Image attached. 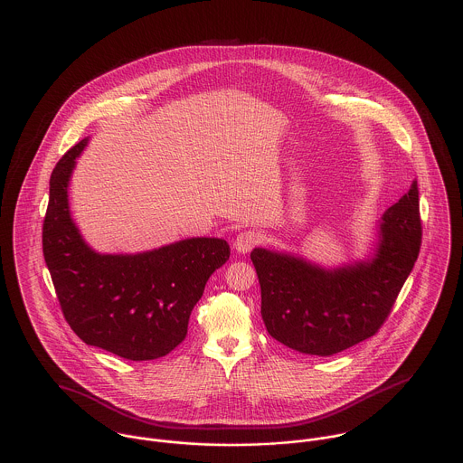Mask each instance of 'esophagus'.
Listing matches in <instances>:
<instances>
[{"label":"esophagus","instance_id":"1","mask_svg":"<svg viewBox=\"0 0 463 463\" xmlns=\"http://www.w3.org/2000/svg\"><path fill=\"white\" fill-rule=\"evenodd\" d=\"M260 243V234L253 229H247V231H241L238 236H236V241H234V249L241 253H247L250 250L253 249L255 245Z\"/></svg>","mask_w":463,"mask_h":463}]
</instances>
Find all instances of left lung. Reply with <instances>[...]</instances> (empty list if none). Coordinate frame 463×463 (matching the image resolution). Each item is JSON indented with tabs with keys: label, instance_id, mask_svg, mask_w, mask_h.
<instances>
[{
	"label": "left lung",
	"instance_id": "left-lung-1",
	"mask_svg": "<svg viewBox=\"0 0 463 463\" xmlns=\"http://www.w3.org/2000/svg\"><path fill=\"white\" fill-rule=\"evenodd\" d=\"M421 247L418 181L383 214L377 253L326 271L303 259L255 249L250 259L260 284L268 333L287 347L316 356L342 353L373 336L392 314Z\"/></svg>",
	"mask_w": 463,
	"mask_h": 463
}]
</instances>
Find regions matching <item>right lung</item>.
<instances>
[{
    "label": "right lung",
    "instance_id": "add662e5",
    "mask_svg": "<svg viewBox=\"0 0 463 463\" xmlns=\"http://www.w3.org/2000/svg\"><path fill=\"white\" fill-rule=\"evenodd\" d=\"M86 139L71 147L51 175L42 250L71 331L88 345L147 361L184 340L188 319L214 269L229 260L225 240L192 238L137 255L90 249L69 213L67 186Z\"/></svg>",
    "mask_w": 463,
    "mask_h": 463
}]
</instances>
